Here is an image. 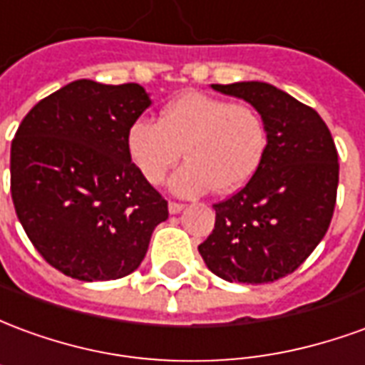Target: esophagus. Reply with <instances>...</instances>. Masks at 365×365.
Listing matches in <instances>:
<instances>
[{"label": "esophagus", "mask_w": 365, "mask_h": 365, "mask_svg": "<svg viewBox=\"0 0 365 365\" xmlns=\"http://www.w3.org/2000/svg\"><path fill=\"white\" fill-rule=\"evenodd\" d=\"M183 203H178V201H170V203H168V211H170V213L172 215H178L180 213V211H183Z\"/></svg>", "instance_id": "1"}]
</instances>
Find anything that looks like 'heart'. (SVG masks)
Instances as JSON below:
<instances>
[{"label":"heart","mask_w":365,"mask_h":365,"mask_svg":"<svg viewBox=\"0 0 365 365\" xmlns=\"http://www.w3.org/2000/svg\"><path fill=\"white\" fill-rule=\"evenodd\" d=\"M127 152L138 174L152 185L183 156L172 175V191L195 197L209 190L230 193L250 182L266 152L268 135L260 113L203 91H185L160 111L158 120L140 117L127 130Z\"/></svg>","instance_id":"1"}]
</instances>
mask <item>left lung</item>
Masks as SVG:
<instances>
[{
    "label": "left lung",
    "instance_id": "8db88e82",
    "mask_svg": "<svg viewBox=\"0 0 365 365\" xmlns=\"http://www.w3.org/2000/svg\"><path fill=\"white\" fill-rule=\"evenodd\" d=\"M262 115L268 144L250 182L215 203V229L199 254L227 282L272 283L293 274L329 230L338 152L313 107L264 82L213 83Z\"/></svg>",
    "mask_w": 365,
    "mask_h": 365
}]
</instances>
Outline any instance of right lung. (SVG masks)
Masks as SVG:
<instances>
[{"instance_id": "add662e5", "label": "right lung", "mask_w": 365, "mask_h": 365, "mask_svg": "<svg viewBox=\"0 0 365 365\" xmlns=\"http://www.w3.org/2000/svg\"><path fill=\"white\" fill-rule=\"evenodd\" d=\"M148 105L138 83L76 80L21 120L11 143L15 213L38 254L64 275L125 277L168 219V201L138 174L125 143Z\"/></svg>"}]
</instances>
